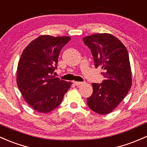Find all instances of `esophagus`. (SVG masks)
<instances>
[{
    "label": "esophagus",
    "instance_id": "34e87169",
    "mask_svg": "<svg viewBox=\"0 0 147 147\" xmlns=\"http://www.w3.org/2000/svg\"><path fill=\"white\" fill-rule=\"evenodd\" d=\"M74 84L76 86H80L81 85V84H83V82H74Z\"/></svg>",
    "mask_w": 147,
    "mask_h": 147
}]
</instances>
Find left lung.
I'll return each instance as SVG.
<instances>
[{"instance_id":"obj_1","label":"left lung","mask_w":147,"mask_h":147,"mask_svg":"<svg viewBox=\"0 0 147 147\" xmlns=\"http://www.w3.org/2000/svg\"><path fill=\"white\" fill-rule=\"evenodd\" d=\"M83 41L91 49L95 67H101L105 78L101 84H92L93 93L87 98V105L96 113H110L132 86L127 50L118 38L110 34H94L84 37Z\"/></svg>"}]
</instances>
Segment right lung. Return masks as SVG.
I'll return each instance as SVG.
<instances>
[{
	"instance_id": "add662e5",
	"label": "right lung",
	"mask_w": 147,
	"mask_h": 147,
	"mask_svg": "<svg viewBox=\"0 0 147 147\" xmlns=\"http://www.w3.org/2000/svg\"><path fill=\"white\" fill-rule=\"evenodd\" d=\"M70 39L69 36L41 35L22 53L17 84L24 99L38 112L46 113L56 109L71 86L70 82L53 75L60 52Z\"/></svg>"
}]
</instances>
